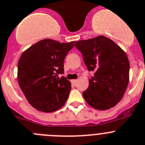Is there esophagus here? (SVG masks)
I'll return each mask as SVG.
<instances>
[{
	"label": "esophagus",
	"instance_id": "esophagus-1",
	"mask_svg": "<svg viewBox=\"0 0 145 145\" xmlns=\"http://www.w3.org/2000/svg\"><path fill=\"white\" fill-rule=\"evenodd\" d=\"M71 83H72V84H74V85H76L77 83V80H72V81H71Z\"/></svg>",
	"mask_w": 145,
	"mask_h": 145
}]
</instances>
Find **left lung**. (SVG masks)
<instances>
[{
	"label": "left lung",
	"instance_id": "8db88e82",
	"mask_svg": "<svg viewBox=\"0 0 145 145\" xmlns=\"http://www.w3.org/2000/svg\"><path fill=\"white\" fill-rule=\"evenodd\" d=\"M75 47L93 76L83 96L93 108L108 110L123 98L129 82L130 63L127 54L113 40L98 36L76 42Z\"/></svg>",
	"mask_w": 145,
	"mask_h": 145
}]
</instances>
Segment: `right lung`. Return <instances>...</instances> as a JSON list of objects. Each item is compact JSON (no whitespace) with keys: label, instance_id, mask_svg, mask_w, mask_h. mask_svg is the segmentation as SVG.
Masks as SVG:
<instances>
[{"label":"right lung","instance_id":"add662e5","mask_svg":"<svg viewBox=\"0 0 145 145\" xmlns=\"http://www.w3.org/2000/svg\"><path fill=\"white\" fill-rule=\"evenodd\" d=\"M74 43L45 39L21 55L18 64V84L29 104L37 110L52 113L67 101L71 83L58 75L64 73V60Z\"/></svg>","mask_w":145,"mask_h":145}]
</instances>
